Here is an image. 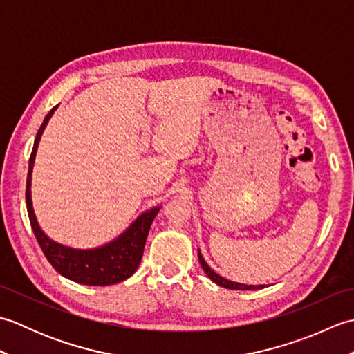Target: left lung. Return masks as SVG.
Here are the masks:
<instances>
[{
    "instance_id": "8db88e82",
    "label": "left lung",
    "mask_w": 354,
    "mask_h": 354,
    "mask_svg": "<svg viewBox=\"0 0 354 354\" xmlns=\"http://www.w3.org/2000/svg\"><path fill=\"white\" fill-rule=\"evenodd\" d=\"M198 257H199V263H201L202 269L205 270L207 277H208L212 281H214L216 284L222 286V288H227V289H239V290H254V289H263V288H265V284L254 286V284H243V283H236V281L227 280V278H223V277H221L219 274H216L214 270L207 265V261L204 260V257H202V254H201L199 250H198Z\"/></svg>"
}]
</instances>
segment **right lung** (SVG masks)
Returning <instances> with one entry per match:
<instances>
[{
  "instance_id": "right-lung-1",
  "label": "right lung",
  "mask_w": 354,
  "mask_h": 354,
  "mask_svg": "<svg viewBox=\"0 0 354 354\" xmlns=\"http://www.w3.org/2000/svg\"><path fill=\"white\" fill-rule=\"evenodd\" d=\"M56 109L57 106L53 108L47 117L44 118V123L36 133L33 150L28 161L26 202L30 225H32L35 237L44 255L50 261V265L62 277L68 278L71 281L86 286H109L124 281L137 270L140 265L150 225H152L155 216L161 209V205L141 213L122 234L111 240V242L91 248V250H77V248L65 246L45 234L39 222L36 219L33 209L32 171L44 129L47 127Z\"/></svg>"
}]
</instances>
